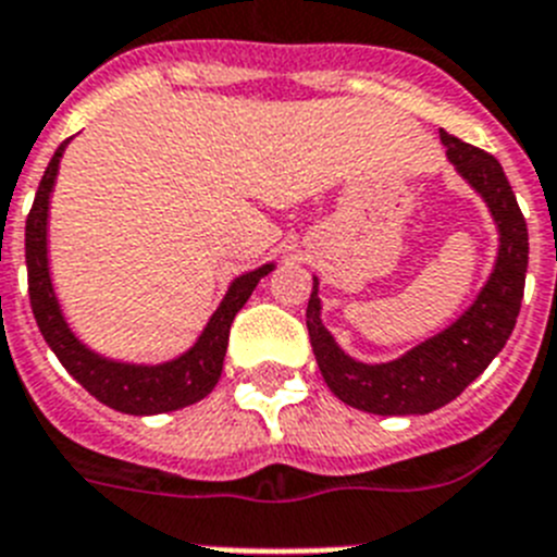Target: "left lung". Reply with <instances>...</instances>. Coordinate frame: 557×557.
Returning <instances> with one entry per match:
<instances>
[{
	"label": "left lung",
	"mask_w": 557,
	"mask_h": 557,
	"mask_svg": "<svg viewBox=\"0 0 557 557\" xmlns=\"http://www.w3.org/2000/svg\"><path fill=\"white\" fill-rule=\"evenodd\" d=\"M440 139L446 145L448 162L457 168L459 176L485 198L499 230V255L480 297L473 299V306L457 322L386 364H364L350 359L333 342L331 331L322 325L319 317L322 311L317 297L319 280L313 277L306 325L319 372L338 400L361 412L386 418V414H429L446 406L499 356L519 317L530 240H527V221L519 210L516 193L496 157L446 132H440Z\"/></svg>",
	"instance_id": "8db88e82"
}]
</instances>
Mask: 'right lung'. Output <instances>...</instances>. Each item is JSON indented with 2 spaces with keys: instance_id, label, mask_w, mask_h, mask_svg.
<instances>
[{
  "instance_id": "obj_1",
  "label": "right lung",
  "mask_w": 557,
  "mask_h": 557,
  "mask_svg": "<svg viewBox=\"0 0 557 557\" xmlns=\"http://www.w3.org/2000/svg\"><path fill=\"white\" fill-rule=\"evenodd\" d=\"M70 139L58 145L47 164L41 185L36 190V201L27 215L24 226V258H27V288H30V308L38 322V331L47 345L58 356V361L66 367L72 379L84 386L86 393L95 395L100 404L117 409L125 414H162L176 412L182 406H190L196 400L207 398L212 386L219 384L221 370H224L226 342H230L232 319L246 299L251 297L260 277L272 272L274 263H265L255 272H246L232 280L230 292L221 299V306L210 317L196 345L178 359L164 361V364H123L98 356L95 350L81 342L66 325L61 306H58L55 288L50 280V260H47V215H50V193L55 187L58 164L64 157V148Z\"/></svg>"
}]
</instances>
